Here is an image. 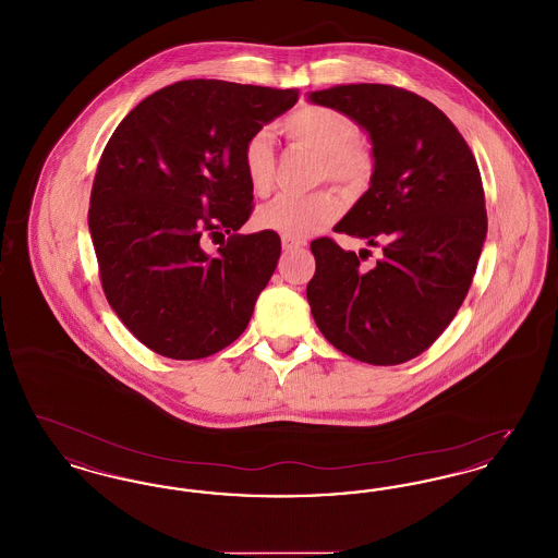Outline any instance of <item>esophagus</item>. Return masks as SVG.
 <instances>
[{"label":"esophagus","mask_w":558,"mask_h":558,"mask_svg":"<svg viewBox=\"0 0 558 558\" xmlns=\"http://www.w3.org/2000/svg\"><path fill=\"white\" fill-rule=\"evenodd\" d=\"M307 242L305 240H296L289 239V236H282V248H284V253H291V251H296V248H303Z\"/></svg>","instance_id":"1"}]
</instances>
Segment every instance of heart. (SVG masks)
<instances>
[{
  "instance_id": "obj_1",
  "label": "heart",
  "mask_w": 558,
  "mask_h": 558,
  "mask_svg": "<svg viewBox=\"0 0 558 558\" xmlns=\"http://www.w3.org/2000/svg\"><path fill=\"white\" fill-rule=\"evenodd\" d=\"M287 137L319 153V180H335L347 187H362L374 173V153L371 144L357 137V125L345 112L335 108L307 105L296 108L282 123ZM242 167L251 190L267 194L274 186L276 155L274 140L267 130L253 133L242 148ZM343 211V198L335 190H318L303 196L280 194L262 207L255 223L266 232L303 240Z\"/></svg>"
}]
</instances>
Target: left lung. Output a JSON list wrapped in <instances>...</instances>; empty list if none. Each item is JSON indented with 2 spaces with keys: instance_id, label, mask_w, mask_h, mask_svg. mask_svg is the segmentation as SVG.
I'll return each instance as SVG.
<instances>
[{
  "instance_id": "obj_1",
  "label": "left lung",
  "mask_w": 558,
  "mask_h": 558,
  "mask_svg": "<svg viewBox=\"0 0 558 558\" xmlns=\"http://www.w3.org/2000/svg\"><path fill=\"white\" fill-rule=\"evenodd\" d=\"M310 102L368 133L371 187L337 232L383 244V259L364 269L362 253L312 242V316L353 360L403 364L437 341L471 289L487 234L477 160L450 119L408 89L351 83L312 92Z\"/></svg>"
}]
</instances>
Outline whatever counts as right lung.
I'll return each mask as SVG.
<instances>
[{"label": "right lung", "instance_id": "obj_1", "mask_svg": "<svg viewBox=\"0 0 558 558\" xmlns=\"http://www.w3.org/2000/svg\"><path fill=\"white\" fill-rule=\"evenodd\" d=\"M296 89L187 80L142 100L110 135L89 198V232L110 307L171 360L234 343L280 257L276 232L236 234L253 190L246 140L294 107ZM230 233L217 256L203 235Z\"/></svg>", "mask_w": 558, "mask_h": 558}]
</instances>
